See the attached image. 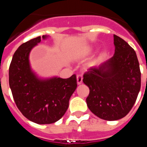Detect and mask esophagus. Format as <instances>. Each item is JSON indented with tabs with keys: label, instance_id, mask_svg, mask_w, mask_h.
Returning a JSON list of instances; mask_svg holds the SVG:
<instances>
[{
	"label": "esophagus",
	"instance_id": "esophagus-1",
	"mask_svg": "<svg viewBox=\"0 0 147 147\" xmlns=\"http://www.w3.org/2000/svg\"><path fill=\"white\" fill-rule=\"evenodd\" d=\"M76 80H77L78 85H81L82 83V76L80 74L77 75V76H76Z\"/></svg>",
	"mask_w": 147,
	"mask_h": 147
}]
</instances>
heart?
<instances>
[{
    "label": "heart",
    "instance_id": "b5f03b06",
    "mask_svg": "<svg viewBox=\"0 0 147 147\" xmlns=\"http://www.w3.org/2000/svg\"><path fill=\"white\" fill-rule=\"evenodd\" d=\"M90 51H85L84 52H82V55H87V54H89Z\"/></svg>",
    "mask_w": 147,
    "mask_h": 147
}]
</instances>
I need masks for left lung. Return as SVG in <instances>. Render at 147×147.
Listing matches in <instances>:
<instances>
[{"label":"left lung","instance_id":"8db88e82","mask_svg":"<svg viewBox=\"0 0 147 147\" xmlns=\"http://www.w3.org/2000/svg\"><path fill=\"white\" fill-rule=\"evenodd\" d=\"M115 53L83 76L89 88L86 98L90 110L100 119L115 121L124 118L133 107L141 89L139 62L134 49L113 35Z\"/></svg>","mask_w":147,"mask_h":147}]
</instances>
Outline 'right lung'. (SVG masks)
Segmentation results:
<instances>
[{"mask_svg":"<svg viewBox=\"0 0 147 147\" xmlns=\"http://www.w3.org/2000/svg\"><path fill=\"white\" fill-rule=\"evenodd\" d=\"M48 37H37L20 45L13 55L9 71V87L17 107L26 119L39 124L59 120L77 87L75 74L67 79L41 78L32 69L31 51L41 42V38Z\"/></svg>","mask_w":147,"mask_h":147,"instance_id":"add662e5","label":"right lung"}]
</instances>
